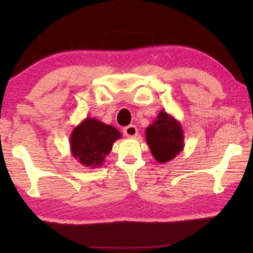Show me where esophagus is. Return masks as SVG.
<instances>
[{
  "instance_id": "1",
  "label": "esophagus",
  "mask_w": 253,
  "mask_h": 253,
  "mask_svg": "<svg viewBox=\"0 0 253 253\" xmlns=\"http://www.w3.org/2000/svg\"><path fill=\"white\" fill-rule=\"evenodd\" d=\"M124 134H125L126 137H129V138H132L135 137L137 134H138V130H137V127L134 125H129L124 128Z\"/></svg>"
}]
</instances>
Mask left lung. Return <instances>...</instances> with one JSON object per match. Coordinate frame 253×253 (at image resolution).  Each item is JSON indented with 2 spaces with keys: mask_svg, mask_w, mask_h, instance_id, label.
<instances>
[{
  "mask_svg": "<svg viewBox=\"0 0 253 253\" xmlns=\"http://www.w3.org/2000/svg\"><path fill=\"white\" fill-rule=\"evenodd\" d=\"M145 132L152 155L161 164L174 160L183 151L184 132L181 123L164 110L160 111Z\"/></svg>",
  "mask_w": 253,
  "mask_h": 253,
  "instance_id": "left-lung-1",
  "label": "left lung"
}]
</instances>
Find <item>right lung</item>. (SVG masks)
Masks as SVG:
<instances>
[{
	"instance_id": "1",
	"label": "right lung",
	"mask_w": 253,
	"mask_h": 253,
	"mask_svg": "<svg viewBox=\"0 0 253 253\" xmlns=\"http://www.w3.org/2000/svg\"><path fill=\"white\" fill-rule=\"evenodd\" d=\"M121 137V131L115 127L87 117L71 131V155L85 168H100L114 143Z\"/></svg>"
}]
</instances>
